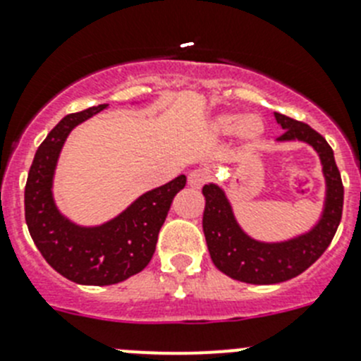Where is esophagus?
<instances>
[{
  "label": "esophagus",
  "instance_id": "esophagus-1",
  "mask_svg": "<svg viewBox=\"0 0 361 361\" xmlns=\"http://www.w3.org/2000/svg\"><path fill=\"white\" fill-rule=\"evenodd\" d=\"M207 180H209V173L204 169H194V171L188 173V185L192 188L203 187L207 183Z\"/></svg>",
  "mask_w": 361,
  "mask_h": 361
}]
</instances>
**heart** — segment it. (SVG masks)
Masks as SVG:
<instances>
[{
    "label": "heart",
    "instance_id": "heart-1",
    "mask_svg": "<svg viewBox=\"0 0 361 361\" xmlns=\"http://www.w3.org/2000/svg\"><path fill=\"white\" fill-rule=\"evenodd\" d=\"M210 129L221 136L237 133L243 144L255 145L262 140L266 133V124L264 120L257 115L246 116L243 113H219L210 122Z\"/></svg>",
    "mask_w": 361,
    "mask_h": 361
}]
</instances>
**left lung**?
<instances>
[{"label": "left lung", "mask_w": 361, "mask_h": 361, "mask_svg": "<svg viewBox=\"0 0 361 361\" xmlns=\"http://www.w3.org/2000/svg\"><path fill=\"white\" fill-rule=\"evenodd\" d=\"M284 135L277 142H304L317 151L326 180V197L318 221L306 232L284 241H259L239 225L228 196L217 183L203 187V232L210 259L219 271L248 284H279L306 271L329 243L342 219L343 185L331 145L314 129L274 113Z\"/></svg>", "instance_id": "8db88e82"}]
</instances>
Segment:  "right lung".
Here are the masks:
<instances>
[{
    "label": "right lung",
    "instance_id": "right-lung-1",
    "mask_svg": "<svg viewBox=\"0 0 361 361\" xmlns=\"http://www.w3.org/2000/svg\"><path fill=\"white\" fill-rule=\"evenodd\" d=\"M106 108L108 104H100L64 116L37 147L25 187V219L35 246L57 274L84 286L116 284L142 271L157 250L158 232L174 196L187 183L180 174L100 225L84 226L64 216L54 197L63 145L77 126Z\"/></svg>",
    "mask_w": 361,
    "mask_h": 361
}]
</instances>
